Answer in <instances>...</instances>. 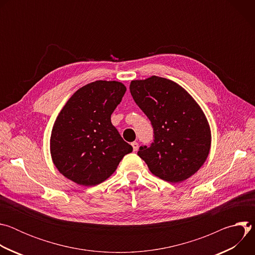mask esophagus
Wrapping results in <instances>:
<instances>
[{"instance_id": "34e87169", "label": "esophagus", "mask_w": 255, "mask_h": 255, "mask_svg": "<svg viewBox=\"0 0 255 255\" xmlns=\"http://www.w3.org/2000/svg\"><path fill=\"white\" fill-rule=\"evenodd\" d=\"M131 145H132V147H133V151H137V150H138L139 145H138L137 142H132Z\"/></svg>"}]
</instances>
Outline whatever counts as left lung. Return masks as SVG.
<instances>
[{"label": "left lung", "mask_w": 255, "mask_h": 255, "mask_svg": "<svg viewBox=\"0 0 255 255\" xmlns=\"http://www.w3.org/2000/svg\"><path fill=\"white\" fill-rule=\"evenodd\" d=\"M130 93L150 120L154 139L138 155L168 183H180L205 163L211 148L208 120L194 98L178 84L156 76L135 80Z\"/></svg>", "instance_id": "1"}]
</instances>
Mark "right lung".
<instances>
[{"instance_id": "1", "label": "right lung", "mask_w": 255, "mask_h": 255, "mask_svg": "<svg viewBox=\"0 0 255 255\" xmlns=\"http://www.w3.org/2000/svg\"><path fill=\"white\" fill-rule=\"evenodd\" d=\"M126 87L96 81L79 89L58 114L50 136V153L58 171L85 187L96 186L117 169L133 148L111 122Z\"/></svg>"}]
</instances>
